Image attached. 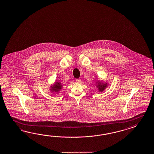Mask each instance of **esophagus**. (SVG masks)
<instances>
[{
	"instance_id": "esophagus-1",
	"label": "esophagus",
	"mask_w": 154,
	"mask_h": 154,
	"mask_svg": "<svg viewBox=\"0 0 154 154\" xmlns=\"http://www.w3.org/2000/svg\"><path fill=\"white\" fill-rule=\"evenodd\" d=\"M75 81L77 83H80L81 82V79H76Z\"/></svg>"
}]
</instances>
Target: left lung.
<instances>
[{
	"label": "left lung",
	"instance_id": "1",
	"mask_svg": "<svg viewBox=\"0 0 154 154\" xmlns=\"http://www.w3.org/2000/svg\"><path fill=\"white\" fill-rule=\"evenodd\" d=\"M106 85H103L102 83H98V88H99V91H103L104 89H105V88L106 87Z\"/></svg>",
	"mask_w": 154,
	"mask_h": 154
}]
</instances>
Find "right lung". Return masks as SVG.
<instances>
[{"label": "right lung", "mask_w": 154, "mask_h": 154, "mask_svg": "<svg viewBox=\"0 0 154 154\" xmlns=\"http://www.w3.org/2000/svg\"><path fill=\"white\" fill-rule=\"evenodd\" d=\"M62 85L61 83L60 82H56L54 85L53 87H51V90L52 91H59L60 89L62 88Z\"/></svg>", "instance_id": "add662e5"}]
</instances>
